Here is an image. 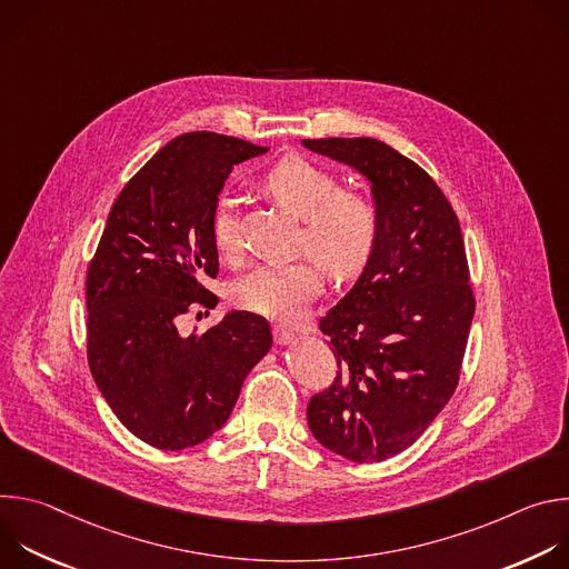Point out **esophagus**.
Segmentation results:
<instances>
[{"mask_svg":"<svg viewBox=\"0 0 569 569\" xmlns=\"http://www.w3.org/2000/svg\"><path fill=\"white\" fill-rule=\"evenodd\" d=\"M272 333H274V342H277L279 347L292 345V342L297 340V336H295L290 329H283V327H274V329H272Z\"/></svg>","mask_w":569,"mask_h":569,"instance_id":"obj_1","label":"esophagus"}]
</instances>
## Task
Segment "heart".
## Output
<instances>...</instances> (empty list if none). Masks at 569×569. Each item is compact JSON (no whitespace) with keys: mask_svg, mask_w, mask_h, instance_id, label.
I'll return each instance as SVG.
<instances>
[{"mask_svg":"<svg viewBox=\"0 0 569 569\" xmlns=\"http://www.w3.org/2000/svg\"><path fill=\"white\" fill-rule=\"evenodd\" d=\"M268 191L303 220L301 246L333 277L349 279L369 261L380 213L371 198L345 191L333 171L290 154L266 178ZM211 238L222 257L238 250V213L231 198H220L211 216ZM323 272L315 261L259 266L233 286V299L250 312L295 321L321 292Z\"/></svg>","mask_w":569,"mask_h":569,"instance_id":"obj_1","label":"heart"}]
</instances>
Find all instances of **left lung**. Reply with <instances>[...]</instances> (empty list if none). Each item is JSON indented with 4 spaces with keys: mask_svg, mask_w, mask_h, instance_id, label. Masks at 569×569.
Here are the masks:
<instances>
[{
    "mask_svg": "<svg viewBox=\"0 0 569 569\" xmlns=\"http://www.w3.org/2000/svg\"><path fill=\"white\" fill-rule=\"evenodd\" d=\"M371 184L376 248L356 286L319 319L338 378L308 402L312 437L345 459L410 448L459 382L475 297L457 213L437 182L385 141L303 139Z\"/></svg>",
    "mask_w": 569,
    "mask_h": 569,
    "instance_id": "1",
    "label": "left lung"
}]
</instances>
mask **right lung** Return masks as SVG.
Masks as SVG:
<instances>
[{
  "label": "right lung",
  "mask_w": 569,
  "mask_h": 569,
  "mask_svg": "<svg viewBox=\"0 0 569 569\" xmlns=\"http://www.w3.org/2000/svg\"><path fill=\"white\" fill-rule=\"evenodd\" d=\"M268 152L227 134L169 141L114 200L88 268V362L117 419L159 450L202 443L224 426L242 380L270 351L261 315L231 310L202 336L180 315L211 303V216L231 169Z\"/></svg>",
  "instance_id": "1"
}]
</instances>
